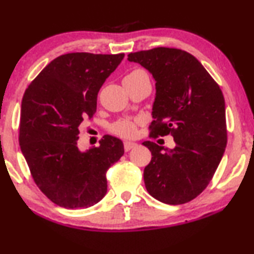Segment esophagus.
Listing matches in <instances>:
<instances>
[{
	"label": "esophagus",
	"mask_w": 254,
	"mask_h": 254,
	"mask_svg": "<svg viewBox=\"0 0 254 254\" xmlns=\"http://www.w3.org/2000/svg\"><path fill=\"white\" fill-rule=\"evenodd\" d=\"M137 147V144L133 141H124V149H126V152H128L130 149L132 148H135Z\"/></svg>",
	"instance_id": "34e87169"
}]
</instances>
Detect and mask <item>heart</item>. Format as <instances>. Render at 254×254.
I'll list each match as a JSON object with an SVG mask.
<instances>
[{"instance_id": "heart-1", "label": "heart", "mask_w": 254, "mask_h": 254, "mask_svg": "<svg viewBox=\"0 0 254 254\" xmlns=\"http://www.w3.org/2000/svg\"><path fill=\"white\" fill-rule=\"evenodd\" d=\"M140 72H144V71L134 70V71H132L131 73H128L127 76H133V74H137ZM135 124H137V122H134V121L122 120V121H119V122L114 124L112 130L114 133L117 135H121V137L131 138V137H133L135 133Z\"/></svg>"}]
</instances>
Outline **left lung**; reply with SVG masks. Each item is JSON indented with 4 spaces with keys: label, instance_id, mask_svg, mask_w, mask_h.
Segmentation results:
<instances>
[{
    "label": "left lung",
    "instance_id": "left-lung-1",
    "mask_svg": "<svg viewBox=\"0 0 254 254\" xmlns=\"http://www.w3.org/2000/svg\"><path fill=\"white\" fill-rule=\"evenodd\" d=\"M155 79L153 137L170 134L174 148L144 141L152 160L144 169L145 187L159 201L181 205L209 184L227 146L222 91L193 55L159 47L131 53Z\"/></svg>",
    "mask_w": 254,
    "mask_h": 254
}]
</instances>
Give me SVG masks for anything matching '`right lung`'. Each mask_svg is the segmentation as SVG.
<instances>
[{
    "label": "right lung",
    "mask_w": 254,
    "mask_h": 254,
    "mask_svg": "<svg viewBox=\"0 0 254 254\" xmlns=\"http://www.w3.org/2000/svg\"><path fill=\"white\" fill-rule=\"evenodd\" d=\"M124 54L70 53L53 60L25 91L19 145L38 188L69 209L87 208L107 193L106 173L124 154L121 139L105 135L80 151L79 127L96 112L100 88Z\"/></svg>",
    "instance_id": "add662e5"
}]
</instances>
